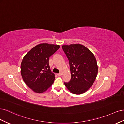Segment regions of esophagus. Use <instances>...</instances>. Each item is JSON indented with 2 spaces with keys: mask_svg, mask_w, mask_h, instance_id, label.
Returning <instances> with one entry per match:
<instances>
[{
  "mask_svg": "<svg viewBox=\"0 0 124 124\" xmlns=\"http://www.w3.org/2000/svg\"><path fill=\"white\" fill-rule=\"evenodd\" d=\"M57 75L59 76H61L62 75V73H60L59 74H57Z\"/></svg>",
  "mask_w": 124,
  "mask_h": 124,
  "instance_id": "34e87169",
  "label": "esophagus"
}]
</instances>
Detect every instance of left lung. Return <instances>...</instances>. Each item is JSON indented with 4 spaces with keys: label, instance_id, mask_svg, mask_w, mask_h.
<instances>
[{
    "label": "left lung",
    "instance_id": "obj_1",
    "mask_svg": "<svg viewBox=\"0 0 124 124\" xmlns=\"http://www.w3.org/2000/svg\"><path fill=\"white\" fill-rule=\"evenodd\" d=\"M68 58L71 79L64 82L68 89L73 94L85 93L92 86L98 74V65L94 54L87 47L80 44L63 45Z\"/></svg>",
    "mask_w": 124,
    "mask_h": 124
}]
</instances>
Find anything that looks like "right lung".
I'll list each match as a JSON object with an SVG mask.
<instances>
[{
	"label": "right lung",
	"instance_id": "obj_1",
	"mask_svg": "<svg viewBox=\"0 0 124 124\" xmlns=\"http://www.w3.org/2000/svg\"><path fill=\"white\" fill-rule=\"evenodd\" d=\"M59 48L58 45L40 44L31 49L23 58L21 75L26 85L35 93H44L54 83L55 75L51 71L49 60Z\"/></svg>",
	"mask_w": 124,
	"mask_h": 124
}]
</instances>
